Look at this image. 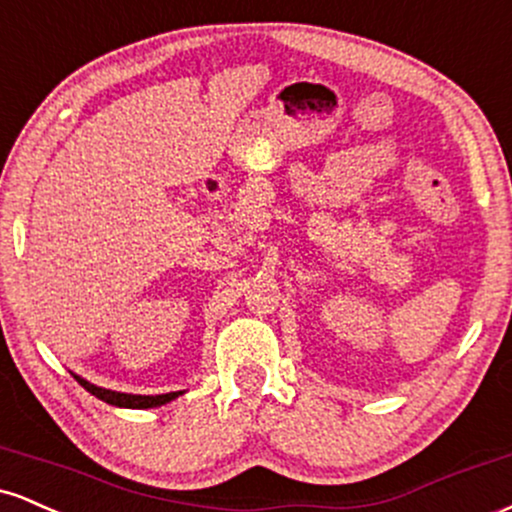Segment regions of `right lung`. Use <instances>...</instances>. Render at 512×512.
I'll use <instances>...</instances> for the list:
<instances>
[{"instance_id":"add662e5","label":"right lung","mask_w":512,"mask_h":512,"mask_svg":"<svg viewBox=\"0 0 512 512\" xmlns=\"http://www.w3.org/2000/svg\"><path fill=\"white\" fill-rule=\"evenodd\" d=\"M72 375L76 378V383L84 387V390L91 392L93 397L103 399V402L113 404V407H122V409H154V407H161V404L173 402V399H178L180 395H185V390L166 392V395H129V392L105 390V387L88 383V380L81 378V375H76V373H72Z\"/></svg>"}]
</instances>
